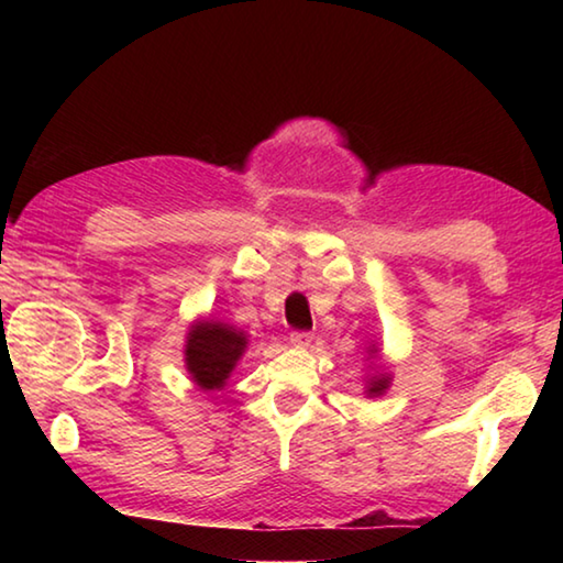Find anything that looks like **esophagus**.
I'll return each instance as SVG.
<instances>
[{
  "instance_id": "esophagus-1",
  "label": "esophagus",
  "mask_w": 563,
  "mask_h": 563,
  "mask_svg": "<svg viewBox=\"0 0 563 563\" xmlns=\"http://www.w3.org/2000/svg\"><path fill=\"white\" fill-rule=\"evenodd\" d=\"M310 342H312V332H300V330L290 332V345L300 347V350H308Z\"/></svg>"
}]
</instances>
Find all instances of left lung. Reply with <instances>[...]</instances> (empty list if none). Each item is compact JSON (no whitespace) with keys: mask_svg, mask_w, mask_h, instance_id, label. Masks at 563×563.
Returning a JSON list of instances; mask_svg holds the SVG:
<instances>
[{"mask_svg":"<svg viewBox=\"0 0 563 563\" xmlns=\"http://www.w3.org/2000/svg\"><path fill=\"white\" fill-rule=\"evenodd\" d=\"M367 362H369V373L365 377V397H383L389 389V385H393V373L383 365L377 342H369L367 345Z\"/></svg>","mask_w":563,"mask_h":563,"instance_id":"obj_1","label":"left lung"}]
</instances>
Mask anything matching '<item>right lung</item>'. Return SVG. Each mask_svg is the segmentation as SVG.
I'll list each match as a JSON object with an SVG mask.
<instances>
[{"mask_svg": "<svg viewBox=\"0 0 563 563\" xmlns=\"http://www.w3.org/2000/svg\"><path fill=\"white\" fill-rule=\"evenodd\" d=\"M247 350V332L213 318H196L188 325L184 362L194 385L203 393H218L228 385L238 362Z\"/></svg>", "mask_w": 563, "mask_h": 563, "instance_id": "add662e5", "label": "right lung"}]
</instances>
